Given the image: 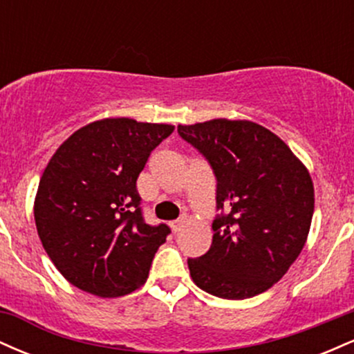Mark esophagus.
<instances>
[{
	"label": "esophagus",
	"mask_w": 354,
	"mask_h": 354,
	"mask_svg": "<svg viewBox=\"0 0 354 354\" xmlns=\"http://www.w3.org/2000/svg\"><path fill=\"white\" fill-rule=\"evenodd\" d=\"M183 223H185V218H180V219H174V221H171V223H169V226H171V230L174 231V233H176V231H180V230H181Z\"/></svg>",
	"instance_id": "esophagus-1"
}]
</instances>
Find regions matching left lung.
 I'll list each match as a JSON object with an SVG mask.
<instances>
[{
  "label": "left lung",
  "instance_id": "8db88e82",
  "mask_svg": "<svg viewBox=\"0 0 354 354\" xmlns=\"http://www.w3.org/2000/svg\"><path fill=\"white\" fill-rule=\"evenodd\" d=\"M216 176L208 253L188 259L194 284L225 299L270 290L301 253L315 211L310 171L281 138L248 120L178 124Z\"/></svg>",
  "mask_w": 354,
  "mask_h": 354
}]
</instances>
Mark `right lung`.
<instances>
[{
  "label": "right lung",
  "mask_w": 354,
  "mask_h": 354,
  "mask_svg": "<svg viewBox=\"0 0 354 354\" xmlns=\"http://www.w3.org/2000/svg\"><path fill=\"white\" fill-rule=\"evenodd\" d=\"M173 124L131 118L93 121L53 154L35 198L43 248L73 286L118 298L146 281L169 228L149 226L136 180Z\"/></svg>",
  "instance_id": "obj_1"
}]
</instances>
